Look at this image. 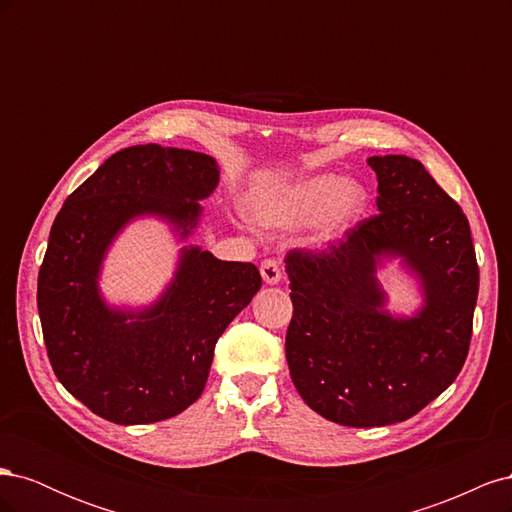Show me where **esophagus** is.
I'll use <instances>...</instances> for the list:
<instances>
[{"mask_svg":"<svg viewBox=\"0 0 512 512\" xmlns=\"http://www.w3.org/2000/svg\"><path fill=\"white\" fill-rule=\"evenodd\" d=\"M260 275H262V280H265L267 284H280V280H282L280 262L273 260V258H267L260 265Z\"/></svg>","mask_w":512,"mask_h":512,"instance_id":"34e87169","label":"esophagus"}]
</instances>
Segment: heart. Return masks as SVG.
Here are the masks:
<instances>
[{
  "label": "heart",
  "mask_w": 512,
  "mask_h": 512,
  "mask_svg": "<svg viewBox=\"0 0 512 512\" xmlns=\"http://www.w3.org/2000/svg\"><path fill=\"white\" fill-rule=\"evenodd\" d=\"M367 207V192L361 183L339 175H316L288 185L254 205V218L262 226H299L322 220V239H333L356 222Z\"/></svg>",
  "instance_id": "b5f03b06"
}]
</instances>
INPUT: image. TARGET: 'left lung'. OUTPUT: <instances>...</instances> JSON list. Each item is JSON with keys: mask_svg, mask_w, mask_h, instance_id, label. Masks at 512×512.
<instances>
[{"mask_svg": "<svg viewBox=\"0 0 512 512\" xmlns=\"http://www.w3.org/2000/svg\"><path fill=\"white\" fill-rule=\"evenodd\" d=\"M378 211L324 250H290V378L305 404L346 427L421 412L466 363L478 297L468 218L408 156H374ZM401 257L422 284L414 317L386 313L377 269Z\"/></svg>", "mask_w": 512, "mask_h": 512, "instance_id": "obj_1", "label": "left lung"}]
</instances>
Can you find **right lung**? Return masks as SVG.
Wrapping results in <instances>:
<instances>
[{
    "mask_svg": "<svg viewBox=\"0 0 512 512\" xmlns=\"http://www.w3.org/2000/svg\"><path fill=\"white\" fill-rule=\"evenodd\" d=\"M218 183L207 153L136 145L108 158L57 213L38 273L44 344L57 380L106 421L147 425L192 406L220 335L260 290L252 262L185 245L156 303L126 309L102 299V262L119 232L153 215L188 239L198 200Z\"/></svg>",
    "mask_w": 512,
    "mask_h": 512,
    "instance_id": "obj_1",
    "label": "right lung"
}]
</instances>
